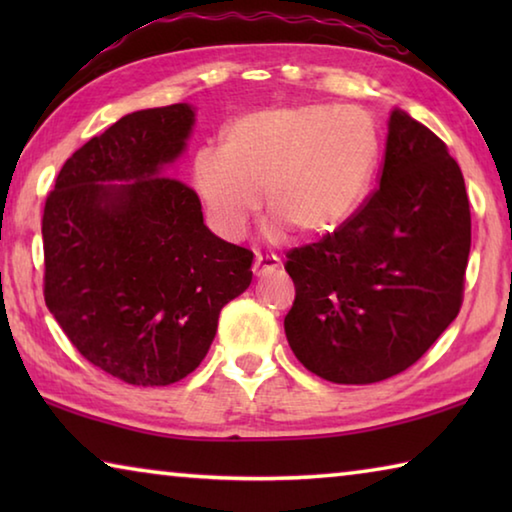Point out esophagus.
I'll return each instance as SVG.
<instances>
[{
  "instance_id": "34e87169",
  "label": "esophagus",
  "mask_w": 512,
  "mask_h": 512,
  "mask_svg": "<svg viewBox=\"0 0 512 512\" xmlns=\"http://www.w3.org/2000/svg\"><path fill=\"white\" fill-rule=\"evenodd\" d=\"M280 266H282V262H280V257H277V255H257L255 264H253V271H255V275H268V273L277 271Z\"/></svg>"
}]
</instances>
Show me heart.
<instances>
[{"label":"heart","instance_id":"heart-1","mask_svg":"<svg viewBox=\"0 0 512 512\" xmlns=\"http://www.w3.org/2000/svg\"><path fill=\"white\" fill-rule=\"evenodd\" d=\"M381 155V131L361 108L293 103L239 117L221 151L201 149L192 185L212 228L241 239L259 207L273 235L291 225L302 235L339 228L361 205Z\"/></svg>","mask_w":512,"mask_h":512}]
</instances>
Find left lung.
Instances as JSON below:
<instances>
[{
    "mask_svg": "<svg viewBox=\"0 0 512 512\" xmlns=\"http://www.w3.org/2000/svg\"><path fill=\"white\" fill-rule=\"evenodd\" d=\"M470 244L461 167L438 135L393 110L379 185L334 232L287 253L293 354L334 384L400 375L461 311Z\"/></svg>",
    "mask_w": 512,
    "mask_h": 512,
    "instance_id": "left-lung-1",
    "label": "left lung"
}]
</instances>
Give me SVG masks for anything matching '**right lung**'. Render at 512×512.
Here are the masks:
<instances>
[{"label":"right lung","mask_w":512,"mask_h":512,"mask_svg":"<svg viewBox=\"0 0 512 512\" xmlns=\"http://www.w3.org/2000/svg\"><path fill=\"white\" fill-rule=\"evenodd\" d=\"M192 124L187 103L121 117L72 153L42 212L47 309L83 359L131 386L194 372L253 280V250L212 235L194 189L164 176Z\"/></svg>","instance_id":"1"}]
</instances>
